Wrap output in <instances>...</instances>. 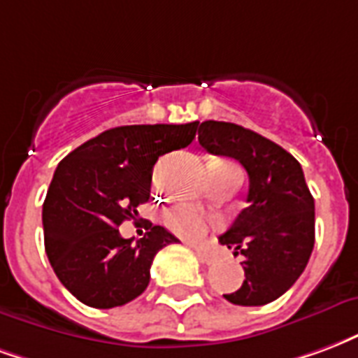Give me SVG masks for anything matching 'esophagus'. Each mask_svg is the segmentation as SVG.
<instances>
[{
  "instance_id": "34e87169",
  "label": "esophagus",
  "mask_w": 358,
  "mask_h": 358,
  "mask_svg": "<svg viewBox=\"0 0 358 358\" xmlns=\"http://www.w3.org/2000/svg\"><path fill=\"white\" fill-rule=\"evenodd\" d=\"M195 254H197V258H199L203 264H214V262H218V254L214 252V250H206V248H195Z\"/></svg>"
}]
</instances>
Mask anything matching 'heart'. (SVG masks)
Wrapping results in <instances>:
<instances>
[{"label":"heart","mask_w":358,"mask_h":358,"mask_svg":"<svg viewBox=\"0 0 358 358\" xmlns=\"http://www.w3.org/2000/svg\"><path fill=\"white\" fill-rule=\"evenodd\" d=\"M210 171H213V174L241 178L239 166L231 165V163H216V165L210 166ZM163 222L172 233H176L182 239L187 241L203 239L208 229L218 224V220L214 216L203 213V210H197L189 205H176L169 208L163 216Z\"/></svg>","instance_id":"1"}]
</instances>
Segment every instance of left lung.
<instances>
[{"label": "left lung", "instance_id": "8db88e82", "mask_svg": "<svg viewBox=\"0 0 358 358\" xmlns=\"http://www.w3.org/2000/svg\"><path fill=\"white\" fill-rule=\"evenodd\" d=\"M199 144L248 172V206L220 235L235 256H245V280L224 298L235 306H266L292 287L313 252L315 201L301 165L279 144L226 121H203Z\"/></svg>", "mask_w": 358, "mask_h": 358}]
</instances>
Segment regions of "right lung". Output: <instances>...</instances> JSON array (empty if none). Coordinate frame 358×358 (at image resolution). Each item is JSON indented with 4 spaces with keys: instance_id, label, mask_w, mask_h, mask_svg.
<instances>
[{
    "instance_id": "obj_1",
    "label": "right lung",
    "mask_w": 358,
    "mask_h": 358,
    "mask_svg": "<svg viewBox=\"0 0 358 358\" xmlns=\"http://www.w3.org/2000/svg\"><path fill=\"white\" fill-rule=\"evenodd\" d=\"M197 125L115 127L58 163L43 203L45 252L81 303L110 309L138 298L155 254L178 243L163 226L150 224L138 241L117 227L150 199L157 159L192 144Z\"/></svg>"
}]
</instances>
